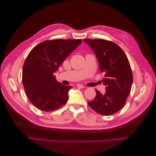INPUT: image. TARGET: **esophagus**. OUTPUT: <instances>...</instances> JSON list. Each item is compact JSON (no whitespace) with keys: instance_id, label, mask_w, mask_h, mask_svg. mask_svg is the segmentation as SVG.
I'll list each match as a JSON object with an SVG mask.
<instances>
[{"instance_id":"34e87169","label":"esophagus","mask_w":156,"mask_h":156,"mask_svg":"<svg viewBox=\"0 0 156 156\" xmlns=\"http://www.w3.org/2000/svg\"><path fill=\"white\" fill-rule=\"evenodd\" d=\"M77 87L78 88H85V87H84V85H83V84H78L77 85Z\"/></svg>"}]
</instances>
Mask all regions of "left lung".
<instances>
[{"label": "left lung", "instance_id": "1", "mask_svg": "<svg viewBox=\"0 0 156 156\" xmlns=\"http://www.w3.org/2000/svg\"><path fill=\"white\" fill-rule=\"evenodd\" d=\"M84 41L95 53L106 86L104 94L96 90L95 98L88 103L99 114L111 115L124 107L131 91L133 75L129 60L120 47L112 41L90 39Z\"/></svg>", "mask_w": 156, "mask_h": 156}]
</instances>
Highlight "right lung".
<instances>
[{
  "label": "right lung",
  "mask_w": 156,
  "mask_h": 156,
  "mask_svg": "<svg viewBox=\"0 0 156 156\" xmlns=\"http://www.w3.org/2000/svg\"><path fill=\"white\" fill-rule=\"evenodd\" d=\"M81 43V40L45 41L30 52L23 65L22 81L28 98L38 109L52 111L67 102L72 87L58 82L54 75Z\"/></svg>",
  "instance_id": "right-lung-1"
}]
</instances>
